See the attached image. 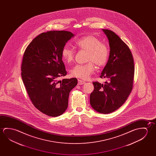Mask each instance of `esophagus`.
<instances>
[{"label":"esophagus","instance_id":"esophagus-1","mask_svg":"<svg viewBox=\"0 0 156 156\" xmlns=\"http://www.w3.org/2000/svg\"><path fill=\"white\" fill-rule=\"evenodd\" d=\"M85 83V82L84 81V80H80L79 79L78 80V84L79 85H83Z\"/></svg>","mask_w":156,"mask_h":156}]
</instances>
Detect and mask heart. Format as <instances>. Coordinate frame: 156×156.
<instances>
[{
    "mask_svg": "<svg viewBox=\"0 0 156 156\" xmlns=\"http://www.w3.org/2000/svg\"><path fill=\"white\" fill-rule=\"evenodd\" d=\"M75 45L80 49L88 52L87 64H77L70 71V74L73 77L87 79L91 76L94 70V64L97 66H104L107 64L109 50L108 46L102 43L100 38L93 35L82 37L75 42ZM62 58L67 62H71L74 56L73 49L65 45L62 50Z\"/></svg>",
    "mask_w": 156,
    "mask_h": 156,
    "instance_id": "obj_1",
    "label": "heart"
}]
</instances>
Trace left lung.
<instances>
[{
  "label": "left lung",
  "instance_id": "left-lung-1",
  "mask_svg": "<svg viewBox=\"0 0 156 156\" xmlns=\"http://www.w3.org/2000/svg\"><path fill=\"white\" fill-rule=\"evenodd\" d=\"M110 46L108 62L100 76L107 78L105 84L92 83L94 90L90 94V105L94 110L109 114L117 110L127 99L133 89L134 64L128 46L112 31L102 29Z\"/></svg>",
  "mask_w": 156,
  "mask_h": 156
}]
</instances>
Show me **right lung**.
I'll use <instances>...</instances> for the list:
<instances>
[{"label":"right lung","mask_w":156,"mask_h":156,"mask_svg":"<svg viewBox=\"0 0 156 156\" xmlns=\"http://www.w3.org/2000/svg\"><path fill=\"white\" fill-rule=\"evenodd\" d=\"M74 36L67 31L42 33L31 42L23 55L21 76L34 105L46 115L56 117L68 107L69 92L77 85V78L63 79L67 72L62 50Z\"/></svg>","instance_id":"1"}]
</instances>
